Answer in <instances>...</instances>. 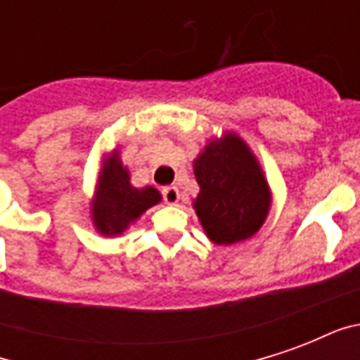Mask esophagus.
Instances as JSON below:
<instances>
[{
	"instance_id": "obj_1",
	"label": "esophagus",
	"mask_w": 360,
	"mask_h": 360,
	"mask_svg": "<svg viewBox=\"0 0 360 360\" xmlns=\"http://www.w3.org/2000/svg\"><path fill=\"white\" fill-rule=\"evenodd\" d=\"M162 195H164L165 204H172V206H173V204L179 202V198H181L179 188H177V187H165Z\"/></svg>"
}]
</instances>
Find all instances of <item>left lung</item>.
Listing matches in <instances>:
<instances>
[{"mask_svg":"<svg viewBox=\"0 0 360 360\" xmlns=\"http://www.w3.org/2000/svg\"><path fill=\"white\" fill-rule=\"evenodd\" d=\"M193 202L208 239L233 245L257 233L270 212V187L257 156L235 133L212 139L195 160Z\"/></svg>","mask_w":360,"mask_h":360,"instance_id":"1","label":"left lung"}]
</instances>
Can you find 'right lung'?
<instances>
[{
	"label": "right lung",
	"instance_id": "add662e5",
	"mask_svg": "<svg viewBox=\"0 0 360 360\" xmlns=\"http://www.w3.org/2000/svg\"><path fill=\"white\" fill-rule=\"evenodd\" d=\"M162 200L160 191L154 187L136 188L131 185V175L113 150L103 160L98 177V193L92 202V221L98 233L121 235L144 212Z\"/></svg>",
	"mask_w": 360,
	"mask_h": 360
}]
</instances>
